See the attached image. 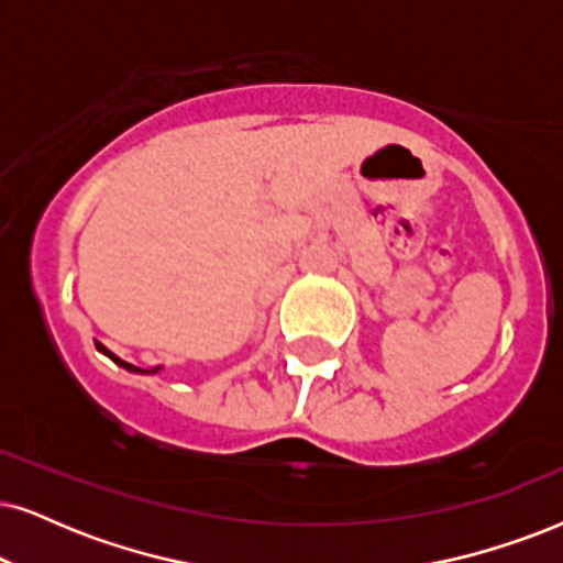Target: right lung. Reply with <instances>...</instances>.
Wrapping results in <instances>:
<instances>
[{
	"label": "right lung",
	"mask_w": 563,
	"mask_h": 563,
	"mask_svg": "<svg viewBox=\"0 0 563 563\" xmlns=\"http://www.w3.org/2000/svg\"><path fill=\"white\" fill-rule=\"evenodd\" d=\"M96 347H98V351H101V353H106V355H109V358L113 361V364L124 366V368H126V372H134V374H155V372H158V366H153V368H137V366L126 364V361H122V358H117V355H113V353H109V351H106V347H103L101 343H96Z\"/></svg>",
	"instance_id": "right-lung-1"
}]
</instances>
